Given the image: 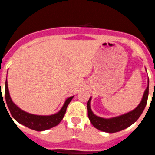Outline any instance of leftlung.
<instances>
[{
    "instance_id": "1",
    "label": "left lung",
    "mask_w": 155,
    "mask_h": 155,
    "mask_svg": "<svg viewBox=\"0 0 155 155\" xmlns=\"http://www.w3.org/2000/svg\"><path fill=\"white\" fill-rule=\"evenodd\" d=\"M148 91L149 88L147 86L145 91L143 93L141 101L134 110L123 114L119 117L110 118V119L100 117L93 114L90 108V100H91V97H90L87 103L88 117L93 127L102 131L107 132V133H115V132L120 131L122 130L126 129L128 127L133 124L134 123L136 122L137 119L140 117V116L143 113L147 104Z\"/></svg>"
}]
</instances>
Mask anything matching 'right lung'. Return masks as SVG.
I'll list each match as a JSON object with an SVG mask.
<instances>
[{
	"label": "right lung",
	"instance_id": "add662e5",
	"mask_svg": "<svg viewBox=\"0 0 155 155\" xmlns=\"http://www.w3.org/2000/svg\"><path fill=\"white\" fill-rule=\"evenodd\" d=\"M5 96L7 105H8V109H9L11 114H12L14 119L18 123H20V124H21L27 127L37 130V131H43V130L50 129V128L58 125L63 118L65 111H66V108H67L71 100L73 98V97H71L69 98L66 99L63 107L57 114H52V115L50 116H39L25 112L14 104L13 101L11 99V97H10L8 86V81L7 80L5 82ZM3 97H1V99Z\"/></svg>",
	"mask_w": 155,
	"mask_h": 155
}]
</instances>
